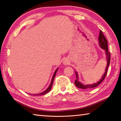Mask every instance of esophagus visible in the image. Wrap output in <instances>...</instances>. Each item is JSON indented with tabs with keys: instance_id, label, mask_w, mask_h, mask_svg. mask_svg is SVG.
Masks as SVG:
<instances>
[{
	"instance_id": "1",
	"label": "esophagus",
	"mask_w": 121,
	"mask_h": 121,
	"mask_svg": "<svg viewBox=\"0 0 121 121\" xmlns=\"http://www.w3.org/2000/svg\"><path fill=\"white\" fill-rule=\"evenodd\" d=\"M69 63V61L67 60V59H65V60H63V63L64 65H68Z\"/></svg>"
}]
</instances>
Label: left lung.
<instances>
[{"instance_id": "obj_1", "label": "left lung", "mask_w": 121, "mask_h": 121, "mask_svg": "<svg viewBox=\"0 0 121 121\" xmlns=\"http://www.w3.org/2000/svg\"><path fill=\"white\" fill-rule=\"evenodd\" d=\"M98 40H99L100 46H101L104 50H105L106 58H107V66H106V67L105 73H104V75L102 76V77H101V79H100V80L97 83H95V84H91V85H83L78 81V74H77V72H75L76 75V79L75 81V84L77 87L80 88V89H92V88H95V87L98 86L100 84L104 81V79H105V78L106 77V75H107L108 68L110 64V52H109V51H108L107 40L106 39V37H105V36H104L103 33H102L101 30H100V33H99V38H98Z\"/></svg>"}]
</instances>
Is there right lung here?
<instances>
[{
    "instance_id": "add662e5",
    "label": "right lung",
    "mask_w": 121,
    "mask_h": 121,
    "mask_svg": "<svg viewBox=\"0 0 121 121\" xmlns=\"http://www.w3.org/2000/svg\"><path fill=\"white\" fill-rule=\"evenodd\" d=\"M57 70H58V69H56V71H55V72H54V75H53V77H52V81H51V82L50 85V86H49L48 89H47L45 90V91H44L43 92H42V93H39V94H38V95H45V94H46L47 93H48V92L50 91L51 89V88H52V85H53V80H54V77H55V76H56V72H57Z\"/></svg>"
}]
</instances>
